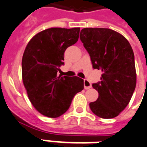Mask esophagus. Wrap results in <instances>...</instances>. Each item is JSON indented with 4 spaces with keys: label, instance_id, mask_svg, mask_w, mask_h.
Returning <instances> with one entry per match:
<instances>
[{
    "label": "esophagus",
    "instance_id": "obj_1",
    "mask_svg": "<svg viewBox=\"0 0 147 147\" xmlns=\"http://www.w3.org/2000/svg\"><path fill=\"white\" fill-rule=\"evenodd\" d=\"M84 89L88 90V89H90L91 88V84L90 82H88L87 79L84 80Z\"/></svg>",
    "mask_w": 147,
    "mask_h": 147
}]
</instances>
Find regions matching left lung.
<instances>
[{"label": "left lung", "mask_w": 147, "mask_h": 147, "mask_svg": "<svg viewBox=\"0 0 147 147\" xmlns=\"http://www.w3.org/2000/svg\"><path fill=\"white\" fill-rule=\"evenodd\" d=\"M80 39L91 59L93 68L100 69V82L93 84L98 99L90 102L93 113L102 119L118 116L129 103L135 90L134 55L122 34L109 28H84Z\"/></svg>", "instance_id": "8db88e82"}]
</instances>
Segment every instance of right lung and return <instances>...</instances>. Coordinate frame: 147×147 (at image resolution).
Returning <instances> with one entry per match:
<instances>
[{
  "mask_svg": "<svg viewBox=\"0 0 147 147\" xmlns=\"http://www.w3.org/2000/svg\"><path fill=\"white\" fill-rule=\"evenodd\" d=\"M80 28H51L34 35L22 60L23 84L29 100L40 114L57 118L69 109L74 96L84 89V80L57 76L64 53L76 44Z\"/></svg>",
  "mask_w": 147,
  "mask_h": 147,
  "instance_id": "right-lung-1",
  "label": "right lung"
}]
</instances>
